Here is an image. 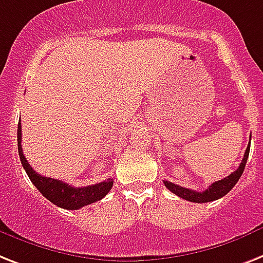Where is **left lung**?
Wrapping results in <instances>:
<instances>
[{"label":"left lung","mask_w":263,"mask_h":263,"mask_svg":"<svg viewBox=\"0 0 263 263\" xmlns=\"http://www.w3.org/2000/svg\"><path fill=\"white\" fill-rule=\"evenodd\" d=\"M251 140V138H250ZM250 153V143L246 148V153L243 155L242 163L239 165V167L236 168L235 172L231 173L230 176L223 178L220 181H216L213 182L211 186H208V189H205L204 192H196L192 191V189H186V187H182L177 183H173L170 181H163L165 186L167 187L168 191L173 192L174 194H177L178 197L183 198V200H187V201L192 202H209V201H215L217 198L223 197L228 192L231 191L232 187L235 186L236 182L239 181L240 176L243 174V170H245V166L247 163V158H249Z\"/></svg>","instance_id":"obj_1"}]
</instances>
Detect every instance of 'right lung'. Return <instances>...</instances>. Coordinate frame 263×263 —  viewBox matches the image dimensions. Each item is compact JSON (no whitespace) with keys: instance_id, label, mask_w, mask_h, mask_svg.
Here are the masks:
<instances>
[{"instance_id":"right-lung-1","label":"right lung","mask_w":263,"mask_h":263,"mask_svg":"<svg viewBox=\"0 0 263 263\" xmlns=\"http://www.w3.org/2000/svg\"><path fill=\"white\" fill-rule=\"evenodd\" d=\"M17 146H18V155H20L21 165L27 172L29 180L37 187V191L52 204L65 209H80L85 205L93 204V202L101 200L109 193L113 186V180L108 178L96 185L82 187H74L69 183L61 180H55L50 177H43L32 168L28 163L27 158L24 157L23 148H21V123L17 127Z\"/></svg>"}]
</instances>
